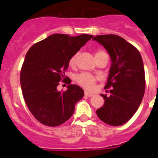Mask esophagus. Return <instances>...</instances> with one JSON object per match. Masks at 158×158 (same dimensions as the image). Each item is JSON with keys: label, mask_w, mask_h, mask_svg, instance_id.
Listing matches in <instances>:
<instances>
[{"label": "esophagus", "mask_w": 158, "mask_h": 158, "mask_svg": "<svg viewBox=\"0 0 158 158\" xmlns=\"http://www.w3.org/2000/svg\"><path fill=\"white\" fill-rule=\"evenodd\" d=\"M85 95L86 96H93V93H89V92H87V91H85Z\"/></svg>", "instance_id": "obj_1"}]
</instances>
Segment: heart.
I'll use <instances>...</instances> for the list:
<instances>
[{"label": "heart", "mask_w": 158, "mask_h": 158, "mask_svg": "<svg viewBox=\"0 0 158 158\" xmlns=\"http://www.w3.org/2000/svg\"><path fill=\"white\" fill-rule=\"evenodd\" d=\"M105 54H107L104 51L98 50V51H96V54H95V57H96V59H97V58H100V57L103 56V55H105ZM78 55H79V53H76L71 57V58L69 59V65L71 66H74L76 65ZM75 80L81 87L85 88L88 90H92L94 88L95 84L97 81V77L90 74L89 73H79V74L77 75L76 77H75Z\"/></svg>", "instance_id": "heart-1"}]
</instances>
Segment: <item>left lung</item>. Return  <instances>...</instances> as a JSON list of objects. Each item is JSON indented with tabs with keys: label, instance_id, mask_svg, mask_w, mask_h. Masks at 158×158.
<instances>
[{
	"label": "left lung",
	"instance_id": "8db88e82",
	"mask_svg": "<svg viewBox=\"0 0 158 158\" xmlns=\"http://www.w3.org/2000/svg\"><path fill=\"white\" fill-rule=\"evenodd\" d=\"M93 40L104 46L111 59L105 85V89L111 88V96L101 94L104 104L96 110V115L108 125L120 126L135 115L144 96L146 79L142 56L136 47L116 35H96Z\"/></svg>",
	"mask_w": 158,
	"mask_h": 158
}]
</instances>
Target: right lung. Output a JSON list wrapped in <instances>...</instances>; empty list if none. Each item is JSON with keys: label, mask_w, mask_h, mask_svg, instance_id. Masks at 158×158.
<instances>
[{"label": "right lung", "mask_w": 158, "mask_h": 158, "mask_svg": "<svg viewBox=\"0 0 158 158\" xmlns=\"http://www.w3.org/2000/svg\"><path fill=\"white\" fill-rule=\"evenodd\" d=\"M93 35L54 34L38 42L27 51L20 71V85L25 103L33 116L48 127L64 123L74 112L75 104L84 96L83 89L70 85L65 77L69 59ZM69 85L56 90L59 81Z\"/></svg>", "instance_id": "right-lung-1"}]
</instances>
